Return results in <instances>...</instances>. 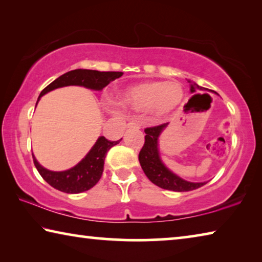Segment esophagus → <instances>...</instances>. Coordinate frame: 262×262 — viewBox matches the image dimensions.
<instances>
[{"label": "esophagus", "instance_id": "1", "mask_svg": "<svg viewBox=\"0 0 262 262\" xmlns=\"http://www.w3.org/2000/svg\"><path fill=\"white\" fill-rule=\"evenodd\" d=\"M127 128H134V129H139L140 125H139V122H136V121H130L127 123Z\"/></svg>", "mask_w": 262, "mask_h": 262}]
</instances>
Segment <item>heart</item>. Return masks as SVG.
I'll list each match as a JSON object with an SVG mask.
<instances>
[{"instance_id": "1", "label": "heart", "mask_w": 262, "mask_h": 262, "mask_svg": "<svg viewBox=\"0 0 262 262\" xmlns=\"http://www.w3.org/2000/svg\"><path fill=\"white\" fill-rule=\"evenodd\" d=\"M184 98V90L177 82H148L123 90L119 100L128 108H150L156 117H164L178 107Z\"/></svg>"}]
</instances>
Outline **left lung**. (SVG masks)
<instances>
[{
  "mask_svg": "<svg viewBox=\"0 0 262 262\" xmlns=\"http://www.w3.org/2000/svg\"><path fill=\"white\" fill-rule=\"evenodd\" d=\"M190 83V92H195V90H201L202 86L198 85L196 83L188 81ZM168 123H163L161 126L145 128L144 133L145 141L143 148L141 149L139 155V161L141 167L149 180L157 185L158 187L173 190V192H187V190L196 189L206 183H192L187 181L173 172L168 170L165 164L162 162L161 155L158 150V140L163 130L167 127Z\"/></svg>",
  "mask_w": 262,
  "mask_h": 262,
  "instance_id": "left-lung-1",
  "label": "left lung"
}]
</instances>
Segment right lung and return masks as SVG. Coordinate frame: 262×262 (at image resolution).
<instances>
[{"label": "right lung", "mask_w": 262, "mask_h": 262, "mask_svg": "<svg viewBox=\"0 0 262 262\" xmlns=\"http://www.w3.org/2000/svg\"><path fill=\"white\" fill-rule=\"evenodd\" d=\"M121 72H98V70H89V69H75L70 72L61 75L55 81H53L50 85H47L39 95L37 104L39 99L43 95L48 94L50 91L55 89L69 86V85H78L84 86L91 90L100 91L110 84V82L114 81L115 78L122 76ZM119 141H108L104 136H99L96 141L94 147L90 149L85 157L81 162L76 164L74 167L66 171H51L47 170L38 163L37 158L33 156V163L35 167L43 180L47 181L52 187L59 189L61 192L69 194H77L85 192L98 183L101 174L104 171V161L108 150L113 145L118 144Z\"/></svg>", "instance_id": "obj_1"}]
</instances>
